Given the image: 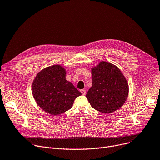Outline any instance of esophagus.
<instances>
[{"label":"esophagus","mask_w":160,"mask_h":160,"mask_svg":"<svg viewBox=\"0 0 160 160\" xmlns=\"http://www.w3.org/2000/svg\"><path fill=\"white\" fill-rule=\"evenodd\" d=\"M80 91H81V93L83 95H85L86 94V91L85 89H81Z\"/></svg>","instance_id":"esophagus-1"}]
</instances>
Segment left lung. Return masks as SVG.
Wrapping results in <instances>:
<instances>
[{
    "label": "left lung",
    "instance_id": "obj_1",
    "mask_svg": "<svg viewBox=\"0 0 160 160\" xmlns=\"http://www.w3.org/2000/svg\"><path fill=\"white\" fill-rule=\"evenodd\" d=\"M92 86L86 94L91 106L104 113L119 109L128 95V84L118 67L101 62L92 69Z\"/></svg>",
    "mask_w": 160,
    "mask_h": 160
}]
</instances>
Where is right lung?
Masks as SVG:
<instances>
[{
  "label": "right lung",
  "instance_id": "right-lung-1",
  "mask_svg": "<svg viewBox=\"0 0 160 160\" xmlns=\"http://www.w3.org/2000/svg\"><path fill=\"white\" fill-rule=\"evenodd\" d=\"M65 70L60 65L40 71L32 83V95L46 112L57 115L72 108L74 99L82 93L65 79Z\"/></svg>",
  "mask_w": 160,
  "mask_h": 160
}]
</instances>
